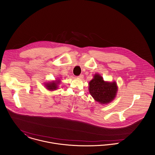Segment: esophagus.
<instances>
[{
	"label": "esophagus",
	"mask_w": 155,
	"mask_h": 155,
	"mask_svg": "<svg viewBox=\"0 0 155 155\" xmlns=\"http://www.w3.org/2000/svg\"><path fill=\"white\" fill-rule=\"evenodd\" d=\"M78 78H79V79H82L84 78V75L83 74H80L79 76H78Z\"/></svg>",
	"instance_id": "1"
}]
</instances>
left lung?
Returning <instances> with one entry per match:
<instances>
[{"instance_id":"left-lung-1","label":"left lung","mask_w":155,"mask_h":155,"mask_svg":"<svg viewBox=\"0 0 155 155\" xmlns=\"http://www.w3.org/2000/svg\"><path fill=\"white\" fill-rule=\"evenodd\" d=\"M89 85L91 95L95 101L101 104L110 103L116 97L117 91L116 83L104 82L99 74L94 75V79L89 82Z\"/></svg>"}]
</instances>
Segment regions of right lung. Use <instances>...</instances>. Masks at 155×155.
Masks as SVG:
<instances>
[{
    "label": "right lung",
    "mask_w": 155,
    "mask_h": 155,
    "mask_svg": "<svg viewBox=\"0 0 155 155\" xmlns=\"http://www.w3.org/2000/svg\"><path fill=\"white\" fill-rule=\"evenodd\" d=\"M60 82H51L50 84H48L46 85V87L47 89H48L49 90H55L58 88V85Z\"/></svg>",
    "instance_id": "obj_1"
}]
</instances>
